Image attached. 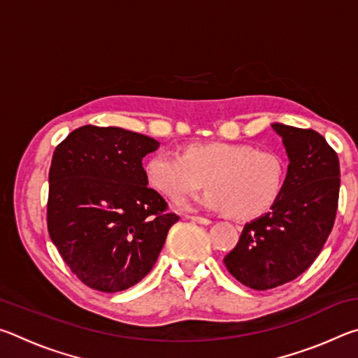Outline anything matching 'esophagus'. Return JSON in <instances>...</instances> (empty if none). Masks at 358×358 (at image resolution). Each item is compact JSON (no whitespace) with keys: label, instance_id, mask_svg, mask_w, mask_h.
Wrapping results in <instances>:
<instances>
[{"label":"esophagus","instance_id":"1","mask_svg":"<svg viewBox=\"0 0 358 358\" xmlns=\"http://www.w3.org/2000/svg\"><path fill=\"white\" fill-rule=\"evenodd\" d=\"M189 220L197 224H202V226H208V224H211L208 217H203V216H189Z\"/></svg>","mask_w":358,"mask_h":358}]
</instances>
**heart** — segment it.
Wrapping results in <instances>:
<instances>
[{"label":"heart","instance_id":"heart-1","mask_svg":"<svg viewBox=\"0 0 358 358\" xmlns=\"http://www.w3.org/2000/svg\"><path fill=\"white\" fill-rule=\"evenodd\" d=\"M150 185L180 202L205 185L197 203L250 221L273 208L286 181V162L273 151L232 142L194 143L183 155L159 151L145 167Z\"/></svg>","mask_w":358,"mask_h":358}]
</instances>
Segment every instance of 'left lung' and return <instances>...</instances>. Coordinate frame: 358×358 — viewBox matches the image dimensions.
<instances>
[{"instance_id": "1", "label": "left lung", "mask_w": 358, "mask_h": 358, "mask_svg": "<svg viewBox=\"0 0 358 358\" xmlns=\"http://www.w3.org/2000/svg\"><path fill=\"white\" fill-rule=\"evenodd\" d=\"M289 157L286 181L268 213L248 222L224 257L245 286L266 290L308 270L333 229L339 196V161L319 132L273 123Z\"/></svg>"}]
</instances>
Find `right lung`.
I'll use <instances>...</instances> for the list:
<instances>
[{"mask_svg": "<svg viewBox=\"0 0 358 358\" xmlns=\"http://www.w3.org/2000/svg\"><path fill=\"white\" fill-rule=\"evenodd\" d=\"M159 142L121 128L82 126L55 148L47 227L88 287L120 292L150 273L180 217L148 187L142 159Z\"/></svg>", "mask_w": 358, "mask_h": 358, "instance_id": "add662e5", "label": "right lung"}]
</instances>
